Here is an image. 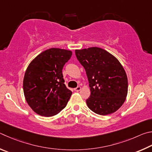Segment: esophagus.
Wrapping results in <instances>:
<instances>
[{
  "instance_id": "1",
  "label": "esophagus",
  "mask_w": 152,
  "mask_h": 152,
  "mask_svg": "<svg viewBox=\"0 0 152 152\" xmlns=\"http://www.w3.org/2000/svg\"><path fill=\"white\" fill-rule=\"evenodd\" d=\"M81 89V87H79V86L77 87L76 88H75V89H74V90H75V91H80Z\"/></svg>"
}]
</instances>
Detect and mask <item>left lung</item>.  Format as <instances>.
Here are the masks:
<instances>
[{
    "instance_id": "1",
    "label": "left lung",
    "mask_w": 152,
    "mask_h": 152,
    "mask_svg": "<svg viewBox=\"0 0 152 152\" xmlns=\"http://www.w3.org/2000/svg\"><path fill=\"white\" fill-rule=\"evenodd\" d=\"M75 55L86 69L91 95L86 100L94 113L105 115L115 112L126 101L128 82L119 61L99 47L75 50Z\"/></svg>"
}]
</instances>
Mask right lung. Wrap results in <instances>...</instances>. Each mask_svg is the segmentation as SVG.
<instances>
[{"label":"right lung","mask_w":152,"mask_h":152,"mask_svg":"<svg viewBox=\"0 0 152 152\" xmlns=\"http://www.w3.org/2000/svg\"><path fill=\"white\" fill-rule=\"evenodd\" d=\"M72 51L50 48L40 53L29 64L23 79L26 102L41 116L57 115L65 107L72 94L63 79V66Z\"/></svg>","instance_id":"right-lung-1"}]
</instances>
